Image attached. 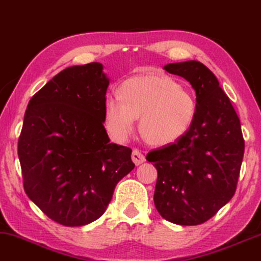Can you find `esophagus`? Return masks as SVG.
<instances>
[{
  "label": "esophagus",
  "mask_w": 261,
  "mask_h": 261,
  "mask_svg": "<svg viewBox=\"0 0 261 261\" xmlns=\"http://www.w3.org/2000/svg\"><path fill=\"white\" fill-rule=\"evenodd\" d=\"M131 158H132V162H134L136 165H141L144 162H145V155H144L141 151L136 150V149L132 151Z\"/></svg>",
  "instance_id": "esophagus-1"
}]
</instances>
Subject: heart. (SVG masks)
<instances>
[{"mask_svg":"<svg viewBox=\"0 0 261 261\" xmlns=\"http://www.w3.org/2000/svg\"><path fill=\"white\" fill-rule=\"evenodd\" d=\"M120 97L109 95L104 118L109 134L124 141L139 117V132L146 143L168 145L191 129L197 102L192 92L165 75L145 73L120 85Z\"/></svg>","mask_w":261,"mask_h":261,"instance_id":"heart-1","label":"heart"}]
</instances>
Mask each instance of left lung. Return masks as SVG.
<instances>
[{
	"mask_svg": "<svg viewBox=\"0 0 261 261\" xmlns=\"http://www.w3.org/2000/svg\"><path fill=\"white\" fill-rule=\"evenodd\" d=\"M196 91L197 112L191 129L146 159L158 178L154 206L164 219L192 226L205 223L236 192L245 143L239 117L213 72L198 61L164 65Z\"/></svg>",
	"mask_w": 261,
	"mask_h": 261,
	"instance_id": "1",
	"label": "left lung"
}]
</instances>
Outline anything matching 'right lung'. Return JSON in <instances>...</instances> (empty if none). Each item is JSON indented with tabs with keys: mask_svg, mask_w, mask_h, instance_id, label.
Instances as JSON below:
<instances>
[{
	"mask_svg": "<svg viewBox=\"0 0 261 261\" xmlns=\"http://www.w3.org/2000/svg\"><path fill=\"white\" fill-rule=\"evenodd\" d=\"M110 83L98 62L64 69L25 110L18 158L27 196L64 226L98 219L131 172L130 147L110 143L104 103Z\"/></svg>",
	"mask_w": 261,
	"mask_h": 261,
	"instance_id": "1",
	"label": "right lung"
}]
</instances>
